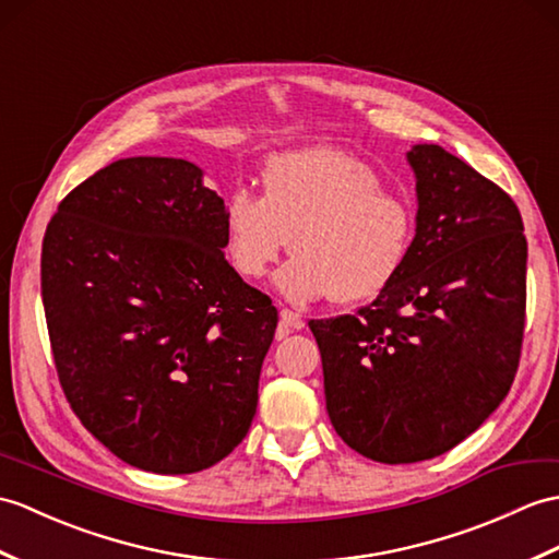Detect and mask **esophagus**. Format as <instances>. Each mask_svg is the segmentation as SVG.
<instances>
[{
    "mask_svg": "<svg viewBox=\"0 0 559 559\" xmlns=\"http://www.w3.org/2000/svg\"><path fill=\"white\" fill-rule=\"evenodd\" d=\"M305 326V319L293 309H281V323H278V338L293 331H300Z\"/></svg>",
    "mask_w": 559,
    "mask_h": 559,
    "instance_id": "34e87169",
    "label": "esophagus"
}]
</instances>
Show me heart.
<instances>
[{
  "label": "heart",
  "mask_w": 559,
  "mask_h": 559,
  "mask_svg": "<svg viewBox=\"0 0 559 559\" xmlns=\"http://www.w3.org/2000/svg\"><path fill=\"white\" fill-rule=\"evenodd\" d=\"M224 236L233 269L248 281L264 278L290 245L295 257L276 278L285 300L359 302L379 295L405 262L412 212L369 164L305 147L266 162L262 198L245 188L228 194Z\"/></svg>",
  "instance_id": "b5f03b06"
}]
</instances>
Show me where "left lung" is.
<instances>
[{"mask_svg": "<svg viewBox=\"0 0 559 559\" xmlns=\"http://www.w3.org/2000/svg\"><path fill=\"white\" fill-rule=\"evenodd\" d=\"M417 236L376 300L311 319L331 424L359 455L409 464L472 436L519 367L526 238L514 200L438 145H414Z\"/></svg>", "mask_w": 559, "mask_h": 559, "instance_id": "8db88e82", "label": "left lung"}]
</instances>
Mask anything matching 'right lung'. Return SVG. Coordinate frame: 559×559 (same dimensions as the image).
<instances>
[{
  "label": "right lung",
  "mask_w": 559,
  "mask_h": 559,
  "mask_svg": "<svg viewBox=\"0 0 559 559\" xmlns=\"http://www.w3.org/2000/svg\"><path fill=\"white\" fill-rule=\"evenodd\" d=\"M224 248V200L171 157L99 168L47 226L43 305L63 395L138 469H210L250 431L278 311Z\"/></svg>",
  "instance_id": "right-lung-1"
}]
</instances>
